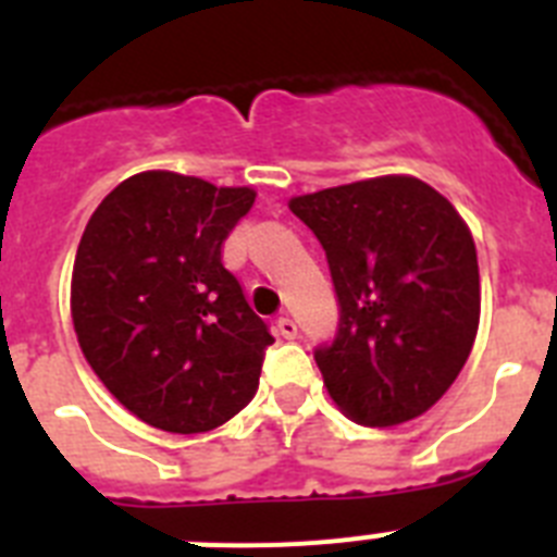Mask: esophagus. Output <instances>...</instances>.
Masks as SVG:
<instances>
[{
	"label": "esophagus",
	"instance_id": "1",
	"mask_svg": "<svg viewBox=\"0 0 557 557\" xmlns=\"http://www.w3.org/2000/svg\"><path fill=\"white\" fill-rule=\"evenodd\" d=\"M275 332L282 334L284 339H295L298 337V323H295L293 318H278V321H275Z\"/></svg>",
	"mask_w": 557,
	"mask_h": 557
}]
</instances>
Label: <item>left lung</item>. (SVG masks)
<instances>
[{"instance_id": "8db88e82", "label": "left lung", "mask_w": 557, "mask_h": 557, "mask_svg": "<svg viewBox=\"0 0 557 557\" xmlns=\"http://www.w3.org/2000/svg\"><path fill=\"white\" fill-rule=\"evenodd\" d=\"M326 250L339 321L314 348L337 407L366 426L430 410L462 371L480 326V268L455 206L407 175L289 200Z\"/></svg>"}]
</instances>
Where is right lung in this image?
Returning a JSON list of instances; mask_svg holds the SVG:
<instances>
[{
	"label": "right lung",
	"instance_id": "1",
	"mask_svg": "<svg viewBox=\"0 0 557 557\" xmlns=\"http://www.w3.org/2000/svg\"><path fill=\"white\" fill-rule=\"evenodd\" d=\"M253 198L248 186L139 172L83 231L72 273L77 343L145 424L209 432L259 387L273 334L223 264L225 236Z\"/></svg>",
	"mask_w": 557,
	"mask_h": 557
}]
</instances>
